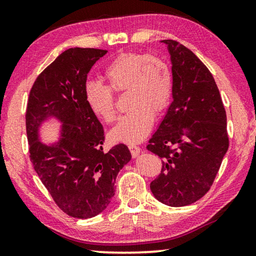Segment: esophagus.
I'll list each match as a JSON object with an SVG mask.
<instances>
[{"instance_id": "esophagus-1", "label": "esophagus", "mask_w": 256, "mask_h": 256, "mask_svg": "<svg viewBox=\"0 0 256 256\" xmlns=\"http://www.w3.org/2000/svg\"><path fill=\"white\" fill-rule=\"evenodd\" d=\"M128 149H130V151H131L132 157H134V158L138 157V156L141 154V148H140V146H136V144H130Z\"/></svg>"}]
</instances>
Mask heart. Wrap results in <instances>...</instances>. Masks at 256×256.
Here are the masks:
<instances>
[{
  "label": "heart",
  "mask_w": 256,
  "mask_h": 256,
  "mask_svg": "<svg viewBox=\"0 0 256 256\" xmlns=\"http://www.w3.org/2000/svg\"><path fill=\"white\" fill-rule=\"evenodd\" d=\"M107 84L90 81L84 86V97L90 110L104 123L112 124L118 118L114 92H126L130 110L120 116L112 130L114 141L133 144L148 136L154 122V112L166 110L172 92L170 64L157 54L124 52L112 58L102 72Z\"/></svg>",
  "instance_id": "b5f03b06"
}]
</instances>
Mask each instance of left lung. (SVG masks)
I'll list each match as a JSON object with an SVG mask.
<instances>
[{
    "label": "left lung",
    "instance_id": "1",
    "mask_svg": "<svg viewBox=\"0 0 256 256\" xmlns=\"http://www.w3.org/2000/svg\"><path fill=\"white\" fill-rule=\"evenodd\" d=\"M162 42L172 58L174 100L146 146L162 159L150 190L164 204L184 206L214 184L229 146L227 116L209 68L178 42Z\"/></svg>",
    "mask_w": 256,
    "mask_h": 256
}]
</instances>
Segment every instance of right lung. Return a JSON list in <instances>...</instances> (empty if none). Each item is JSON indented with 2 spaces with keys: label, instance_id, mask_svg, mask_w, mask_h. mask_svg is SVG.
<instances>
[{
  "label": "right lung",
  "instance_id": "obj_1",
  "mask_svg": "<svg viewBox=\"0 0 256 256\" xmlns=\"http://www.w3.org/2000/svg\"><path fill=\"white\" fill-rule=\"evenodd\" d=\"M107 53L98 48H68L42 71L30 89L26 130L34 170L64 214L88 219L102 212L115 194L118 172L131 159L123 144L104 152L102 123L84 97L86 74ZM64 122L58 144L38 141V126L47 116Z\"/></svg>",
  "mask_w": 256,
  "mask_h": 256
}]
</instances>
